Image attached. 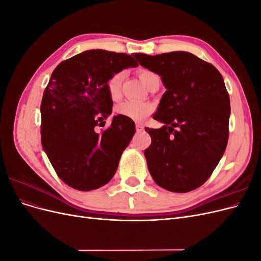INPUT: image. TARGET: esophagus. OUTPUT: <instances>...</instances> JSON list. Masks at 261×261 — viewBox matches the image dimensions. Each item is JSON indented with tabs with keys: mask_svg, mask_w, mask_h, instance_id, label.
<instances>
[{
	"mask_svg": "<svg viewBox=\"0 0 261 261\" xmlns=\"http://www.w3.org/2000/svg\"><path fill=\"white\" fill-rule=\"evenodd\" d=\"M143 130H144V126L141 125V124H137L136 125V132L137 133H141Z\"/></svg>",
	"mask_w": 261,
	"mask_h": 261,
	"instance_id": "1",
	"label": "esophagus"
}]
</instances>
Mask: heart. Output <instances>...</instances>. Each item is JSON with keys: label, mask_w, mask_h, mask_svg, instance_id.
Masks as SVG:
<instances>
[{"label": "heart", "mask_w": 261, "mask_h": 261, "mask_svg": "<svg viewBox=\"0 0 261 261\" xmlns=\"http://www.w3.org/2000/svg\"><path fill=\"white\" fill-rule=\"evenodd\" d=\"M154 76L156 75L153 74L152 72H150V70H147V69L139 70V78L145 86ZM124 78H125V73L118 72L109 80L108 90L111 98L117 99L120 97ZM151 111H152L151 105L147 103V102L135 101V100L124 101L121 105H118L116 107V112L118 115H122L126 118H129V120L136 121V122L143 121L144 118H146L150 113H151Z\"/></svg>", "instance_id": "1"}]
</instances>
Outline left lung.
Returning a JSON list of instances; mask_svg holds the SVG:
<instances>
[{
  "instance_id": "left-lung-1",
  "label": "left lung",
  "mask_w": 261,
  "mask_h": 261,
  "mask_svg": "<svg viewBox=\"0 0 261 261\" xmlns=\"http://www.w3.org/2000/svg\"><path fill=\"white\" fill-rule=\"evenodd\" d=\"M134 58L167 88L153 115L164 125L146 127L151 137L145 150L150 174L167 191H194L210 177L227 145L231 107L223 77L185 51Z\"/></svg>"
}]
</instances>
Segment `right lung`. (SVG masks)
I'll use <instances>...</instances> for the list:
<instances>
[{
    "instance_id": "obj_1",
    "label": "right lung",
    "mask_w": 261,
    "mask_h": 261,
    "mask_svg": "<svg viewBox=\"0 0 261 261\" xmlns=\"http://www.w3.org/2000/svg\"><path fill=\"white\" fill-rule=\"evenodd\" d=\"M138 66L125 53L88 50L60 63L41 101V144L59 177L77 191L89 192L114 176L122 152L136 132L122 115L97 133L112 113L108 82L124 68Z\"/></svg>"
}]
</instances>
